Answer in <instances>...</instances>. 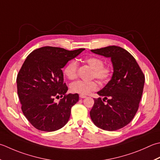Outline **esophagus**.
Segmentation results:
<instances>
[{
  "mask_svg": "<svg viewBox=\"0 0 160 160\" xmlns=\"http://www.w3.org/2000/svg\"><path fill=\"white\" fill-rule=\"evenodd\" d=\"M86 96H84V95H82V94H80V98H86Z\"/></svg>",
  "mask_w": 160,
  "mask_h": 160,
  "instance_id": "esophagus-1",
  "label": "esophagus"
}]
</instances>
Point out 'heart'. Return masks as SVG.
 Masks as SVG:
<instances>
[{"label":"heart","mask_w":160,"mask_h":160,"mask_svg":"<svg viewBox=\"0 0 160 160\" xmlns=\"http://www.w3.org/2000/svg\"><path fill=\"white\" fill-rule=\"evenodd\" d=\"M84 62L93 69L92 78H96L101 83H106L111 79L113 74V68L110 65H104V60L98 57H89L84 59ZM78 64L76 60L68 62L64 68V73L69 80L77 78ZM98 88V84L96 80L83 81L77 80L71 83L70 89L72 92L82 95L89 94L91 92Z\"/></svg>","instance_id":"obj_1"}]
</instances>
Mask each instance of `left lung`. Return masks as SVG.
<instances>
[{"label": "left lung", "mask_w": 160, "mask_h": 160, "mask_svg": "<svg viewBox=\"0 0 160 160\" xmlns=\"http://www.w3.org/2000/svg\"><path fill=\"white\" fill-rule=\"evenodd\" d=\"M92 52L110 58L114 73L104 88L97 92L104 98L93 99L91 118L102 130H119L133 119L138 110L145 76L133 56L123 48L110 46Z\"/></svg>", "instance_id": "left-lung-1"}]
</instances>
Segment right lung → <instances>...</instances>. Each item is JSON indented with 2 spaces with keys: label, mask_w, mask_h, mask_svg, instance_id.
Returning <instances> with one entry per match:
<instances>
[{
  "label": "right lung",
  "mask_w": 160,
  "mask_h": 160,
  "mask_svg": "<svg viewBox=\"0 0 160 160\" xmlns=\"http://www.w3.org/2000/svg\"><path fill=\"white\" fill-rule=\"evenodd\" d=\"M84 50L44 46L33 51L23 62L17 78V93L24 116L37 130H58L69 119L79 95L66 93L62 68ZM59 96L63 98L55 103L54 98Z\"/></svg>",
  "instance_id": "right-lung-1"
}]
</instances>
